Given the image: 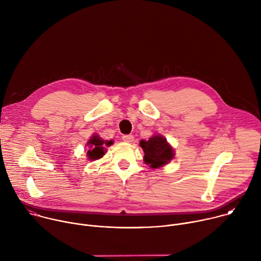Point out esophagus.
<instances>
[{
    "instance_id": "1",
    "label": "esophagus",
    "mask_w": 261,
    "mask_h": 261,
    "mask_svg": "<svg viewBox=\"0 0 261 261\" xmlns=\"http://www.w3.org/2000/svg\"><path fill=\"white\" fill-rule=\"evenodd\" d=\"M123 141H125V142H132L133 140H134V137H133V135H124L123 137Z\"/></svg>"
}]
</instances>
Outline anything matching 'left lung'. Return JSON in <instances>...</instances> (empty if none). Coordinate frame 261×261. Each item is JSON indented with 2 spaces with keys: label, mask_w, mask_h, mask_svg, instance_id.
<instances>
[{
  "label": "left lung",
  "mask_w": 261,
  "mask_h": 261,
  "mask_svg": "<svg viewBox=\"0 0 261 261\" xmlns=\"http://www.w3.org/2000/svg\"><path fill=\"white\" fill-rule=\"evenodd\" d=\"M140 146L144 153V162L152 168L167 164L174 156L172 147L161 135H155L148 140H141Z\"/></svg>",
  "instance_id": "8db88e82"
}]
</instances>
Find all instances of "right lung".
Returning <instances> with one entry per match:
<instances>
[{
	"instance_id": "1",
	"label": "right lung",
	"mask_w": 261,
	"mask_h": 261,
	"mask_svg": "<svg viewBox=\"0 0 261 261\" xmlns=\"http://www.w3.org/2000/svg\"><path fill=\"white\" fill-rule=\"evenodd\" d=\"M113 144V141H104L98 135L92 136V138L88 141L89 151L87 153L90 160H97L103 157L105 154V145L109 146Z\"/></svg>"
}]
</instances>
